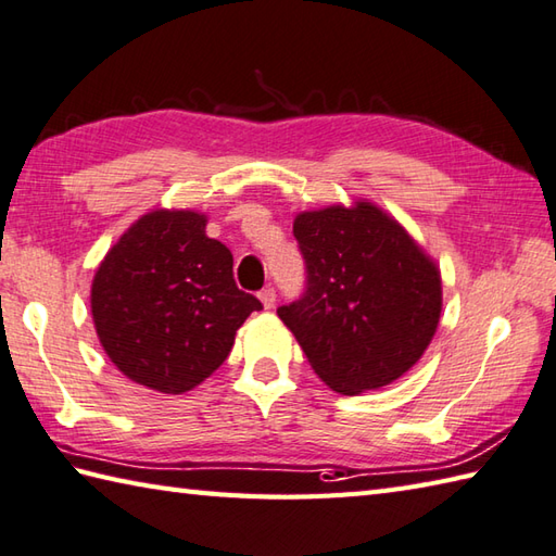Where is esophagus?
<instances>
[{
  "mask_svg": "<svg viewBox=\"0 0 556 556\" xmlns=\"http://www.w3.org/2000/svg\"><path fill=\"white\" fill-rule=\"evenodd\" d=\"M258 300H262L264 309H270V307H274V304H276V290H274V288L262 290V292H258Z\"/></svg>",
  "mask_w": 556,
  "mask_h": 556,
  "instance_id": "esophagus-1",
  "label": "esophagus"
}]
</instances>
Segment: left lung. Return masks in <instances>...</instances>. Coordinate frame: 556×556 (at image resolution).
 <instances>
[{
  "label": "left lung",
  "mask_w": 556,
  "mask_h": 556,
  "mask_svg": "<svg viewBox=\"0 0 556 556\" xmlns=\"http://www.w3.org/2000/svg\"><path fill=\"white\" fill-rule=\"evenodd\" d=\"M292 232L307 264V292L278 316L312 369L343 395L401 379L439 326L434 258L367 199L302 211Z\"/></svg>",
  "instance_id": "left-lung-1"
}]
</instances>
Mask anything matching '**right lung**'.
<instances>
[{"instance_id":"1","label":"right lung","mask_w":556,"mask_h":556,"mask_svg":"<svg viewBox=\"0 0 556 556\" xmlns=\"http://www.w3.org/2000/svg\"><path fill=\"white\" fill-rule=\"evenodd\" d=\"M208 218L155 208L129 225L90 286L96 333L124 377L161 393H187L228 359L237 328L262 309L232 278L230 249Z\"/></svg>"}]
</instances>
